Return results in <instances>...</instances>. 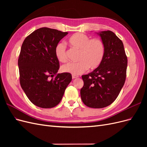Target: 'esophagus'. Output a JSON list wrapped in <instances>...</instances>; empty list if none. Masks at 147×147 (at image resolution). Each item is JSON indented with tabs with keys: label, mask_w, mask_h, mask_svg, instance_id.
<instances>
[{
	"label": "esophagus",
	"mask_w": 147,
	"mask_h": 147,
	"mask_svg": "<svg viewBox=\"0 0 147 147\" xmlns=\"http://www.w3.org/2000/svg\"><path fill=\"white\" fill-rule=\"evenodd\" d=\"M78 76H77V75H72V78L73 79H75V78H78Z\"/></svg>",
	"instance_id": "34e87169"
}]
</instances>
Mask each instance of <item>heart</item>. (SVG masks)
Instances as JSON below:
<instances>
[{"label":"heart","instance_id":"1","mask_svg":"<svg viewBox=\"0 0 147 147\" xmlns=\"http://www.w3.org/2000/svg\"><path fill=\"white\" fill-rule=\"evenodd\" d=\"M69 45L79 50L77 63H69L61 67L63 72L74 75H80L90 68L94 69L103 59L105 53L104 43L99 38H91L82 33H76L68 40ZM57 59L61 63L67 61L65 46L63 43L57 44L55 50Z\"/></svg>","mask_w":147,"mask_h":147}]
</instances>
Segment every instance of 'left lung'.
Wrapping results in <instances>:
<instances>
[{
	"instance_id": "obj_1",
	"label": "left lung",
	"mask_w": 147,
	"mask_h": 147,
	"mask_svg": "<svg viewBox=\"0 0 147 147\" xmlns=\"http://www.w3.org/2000/svg\"><path fill=\"white\" fill-rule=\"evenodd\" d=\"M105 53L98 67L82 75L84 85L80 90L84 105L91 108L107 107L117 99L126 77L127 59L122 41L107 30L99 33Z\"/></svg>"
}]
</instances>
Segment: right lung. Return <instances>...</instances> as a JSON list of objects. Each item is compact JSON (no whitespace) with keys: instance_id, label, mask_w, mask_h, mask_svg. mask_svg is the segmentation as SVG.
I'll list each match as a JSON object with an SVG mask.
<instances>
[{"instance_id":"right-lung-1","label":"right lung","mask_w":147,"mask_h":147,"mask_svg":"<svg viewBox=\"0 0 147 147\" xmlns=\"http://www.w3.org/2000/svg\"><path fill=\"white\" fill-rule=\"evenodd\" d=\"M68 33L48 28L34 31L22 44L18 58L20 82L32 104L43 109L58 104L72 80L69 73L57 74L55 47Z\"/></svg>"}]
</instances>
